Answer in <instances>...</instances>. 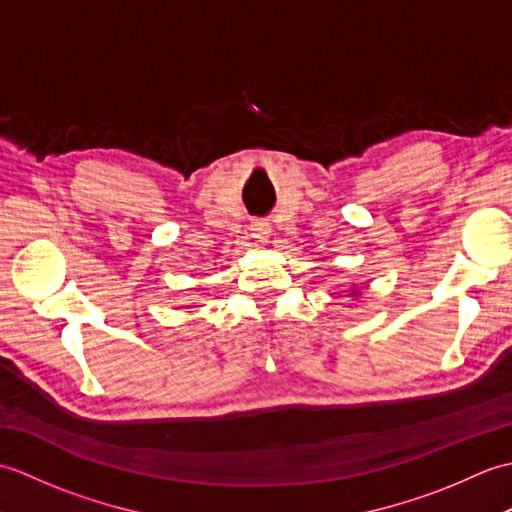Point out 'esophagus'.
Returning a JSON list of instances; mask_svg holds the SVG:
<instances>
[{"mask_svg":"<svg viewBox=\"0 0 512 512\" xmlns=\"http://www.w3.org/2000/svg\"><path fill=\"white\" fill-rule=\"evenodd\" d=\"M250 231H253V237L259 239V242H268L270 237V224L264 222V220H257L250 224Z\"/></svg>","mask_w":512,"mask_h":512,"instance_id":"obj_1","label":"esophagus"}]
</instances>
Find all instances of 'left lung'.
<instances>
[{
	"instance_id": "left-lung-1",
	"label": "left lung",
	"mask_w": 512,
	"mask_h": 512,
	"mask_svg": "<svg viewBox=\"0 0 512 512\" xmlns=\"http://www.w3.org/2000/svg\"><path fill=\"white\" fill-rule=\"evenodd\" d=\"M361 295V290H358V284H352V288H350V297H358Z\"/></svg>"
}]
</instances>
